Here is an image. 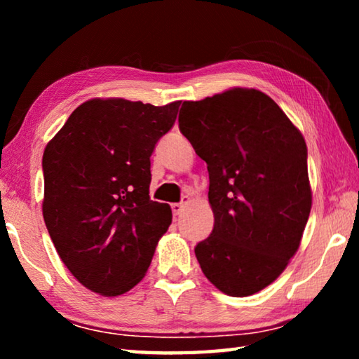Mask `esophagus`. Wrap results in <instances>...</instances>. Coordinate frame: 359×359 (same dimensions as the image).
<instances>
[{
    "label": "esophagus",
    "instance_id": "1",
    "mask_svg": "<svg viewBox=\"0 0 359 359\" xmlns=\"http://www.w3.org/2000/svg\"><path fill=\"white\" fill-rule=\"evenodd\" d=\"M187 203H188V201H185V203H175V204H172V205H171V209H172V214H174V217L180 215V212H182V209H184V205H185Z\"/></svg>",
    "mask_w": 359,
    "mask_h": 359
}]
</instances>
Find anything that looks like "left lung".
<instances>
[{"label": "left lung", "mask_w": 359, "mask_h": 359, "mask_svg": "<svg viewBox=\"0 0 359 359\" xmlns=\"http://www.w3.org/2000/svg\"><path fill=\"white\" fill-rule=\"evenodd\" d=\"M179 128L209 171L214 229L194 247L198 263L224 294L258 293L288 266L311 214L306 141L255 88L184 101Z\"/></svg>", "instance_id": "1"}]
</instances>
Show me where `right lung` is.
<instances>
[{
	"label": "right lung",
	"mask_w": 359,
	"mask_h": 359,
	"mask_svg": "<svg viewBox=\"0 0 359 359\" xmlns=\"http://www.w3.org/2000/svg\"><path fill=\"white\" fill-rule=\"evenodd\" d=\"M179 106L85 101L47 144L46 226L65 266L95 293L118 296L141 282L172 222L171 208L149 196L150 156Z\"/></svg>",
	"instance_id": "add662e5"
}]
</instances>
